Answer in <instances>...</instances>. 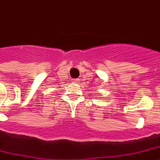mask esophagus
<instances>
[{
	"mask_svg": "<svg viewBox=\"0 0 160 160\" xmlns=\"http://www.w3.org/2000/svg\"><path fill=\"white\" fill-rule=\"evenodd\" d=\"M72 81L74 83H78V82H79V79H73Z\"/></svg>",
	"mask_w": 160,
	"mask_h": 160,
	"instance_id": "34e87169",
	"label": "esophagus"
}]
</instances>
